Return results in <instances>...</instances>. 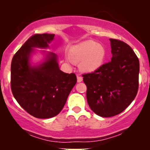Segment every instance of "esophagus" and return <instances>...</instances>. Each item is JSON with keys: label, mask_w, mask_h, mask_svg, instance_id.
<instances>
[{"label": "esophagus", "mask_w": 150, "mask_h": 150, "mask_svg": "<svg viewBox=\"0 0 150 150\" xmlns=\"http://www.w3.org/2000/svg\"><path fill=\"white\" fill-rule=\"evenodd\" d=\"M77 82H81L82 81V80H83V79H82V77L81 76H77Z\"/></svg>", "instance_id": "34e87169"}]
</instances>
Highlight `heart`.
Listing matches in <instances>:
<instances>
[{"label": "heart", "instance_id": "heart-1", "mask_svg": "<svg viewBox=\"0 0 150 150\" xmlns=\"http://www.w3.org/2000/svg\"><path fill=\"white\" fill-rule=\"evenodd\" d=\"M104 46L94 41H85L72 46L69 55L65 56L68 63L79 62V68L83 73H92L103 65L106 58Z\"/></svg>", "mask_w": 150, "mask_h": 150}]
</instances>
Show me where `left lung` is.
Here are the masks:
<instances>
[{
	"mask_svg": "<svg viewBox=\"0 0 150 150\" xmlns=\"http://www.w3.org/2000/svg\"><path fill=\"white\" fill-rule=\"evenodd\" d=\"M111 61L82 75L91 109L101 117L119 114L131 104L138 90L140 63L130 46L110 39Z\"/></svg>",
	"mask_w": 150,
	"mask_h": 150,
	"instance_id": "left-lung-1",
	"label": "left lung"
}]
</instances>
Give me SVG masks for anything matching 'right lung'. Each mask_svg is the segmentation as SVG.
I'll return each mask as SVG.
<instances>
[{"mask_svg":"<svg viewBox=\"0 0 150 150\" xmlns=\"http://www.w3.org/2000/svg\"><path fill=\"white\" fill-rule=\"evenodd\" d=\"M54 34H34L13 56L11 63V89L15 99L27 113L38 118L56 116L63 109L77 82L75 73L60 70L57 55L46 52L44 61L31 64L34 48L47 49Z\"/></svg>","mask_w":150,"mask_h":150,"instance_id":"obj_1","label":"right lung"}]
</instances>
